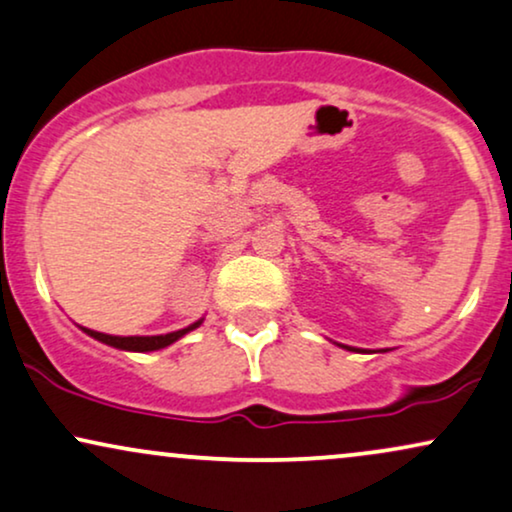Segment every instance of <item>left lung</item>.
Listing matches in <instances>:
<instances>
[{"mask_svg":"<svg viewBox=\"0 0 512 512\" xmlns=\"http://www.w3.org/2000/svg\"><path fill=\"white\" fill-rule=\"evenodd\" d=\"M345 349H354V347H347V345H342ZM354 352H359V349H354Z\"/></svg>","mask_w":512,"mask_h":512,"instance_id":"obj_1","label":"left lung"}]
</instances>
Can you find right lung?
<instances>
[{
  "label": "right lung",
  "mask_w": 512,
  "mask_h": 512,
  "mask_svg": "<svg viewBox=\"0 0 512 512\" xmlns=\"http://www.w3.org/2000/svg\"><path fill=\"white\" fill-rule=\"evenodd\" d=\"M203 319L191 323V326L181 328V331H174V333H165V335H129V338H122V335H106V333H99V331H92V328H82L84 333L92 335L94 340L99 342H106V345L111 347H118V349H125V352H155V349H163L167 345H172V342H177L179 338H184L186 333L193 331V328H198Z\"/></svg>",
  "instance_id": "obj_1"
}]
</instances>
